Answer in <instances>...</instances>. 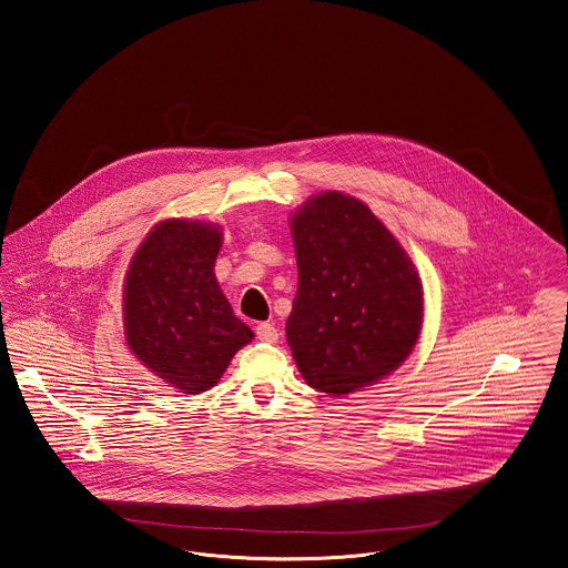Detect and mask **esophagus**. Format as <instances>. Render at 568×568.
<instances>
[{
    "label": "esophagus",
    "mask_w": 568,
    "mask_h": 568,
    "mask_svg": "<svg viewBox=\"0 0 568 568\" xmlns=\"http://www.w3.org/2000/svg\"><path fill=\"white\" fill-rule=\"evenodd\" d=\"M255 334L262 343H276L278 341V329L268 322H262V324L255 325Z\"/></svg>",
    "instance_id": "34e87169"
}]
</instances>
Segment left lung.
I'll list each match as a JSON object with an SVG mask.
<instances>
[{
	"mask_svg": "<svg viewBox=\"0 0 568 568\" xmlns=\"http://www.w3.org/2000/svg\"><path fill=\"white\" fill-rule=\"evenodd\" d=\"M292 232L297 292L285 332L302 377L343 396L396 371L424 317L403 246L364 202L338 191L308 200Z\"/></svg>",
	"mask_w": 568,
	"mask_h": 568,
	"instance_id": "obj_1",
	"label": "left lung"
}]
</instances>
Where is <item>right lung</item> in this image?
<instances>
[{
  "instance_id": "add662e5",
  "label": "right lung",
  "mask_w": 568,
  "mask_h": 568,
  "mask_svg": "<svg viewBox=\"0 0 568 568\" xmlns=\"http://www.w3.org/2000/svg\"><path fill=\"white\" fill-rule=\"evenodd\" d=\"M221 232L170 219L135 251L125 278V338L138 359L185 394L213 387L253 332L216 283Z\"/></svg>"
}]
</instances>
